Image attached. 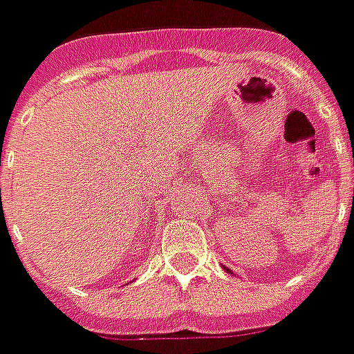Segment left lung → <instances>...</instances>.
Wrapping results in <instances>:
<instances>
[{"label": "left lung", "mask_w": 354, "mask_h": 354, "mask_svg": "<svg viewBox=\"0 0 354 354\" xmlns=\"http://www.w3.org/2000/svg\"><path fill=\"white\" fill-rule=\"evenodd\" d=\"M225 270H226V272H228V268H225Z\"/></svg>", "instance_id": "8db88e82"}]
</instances>
